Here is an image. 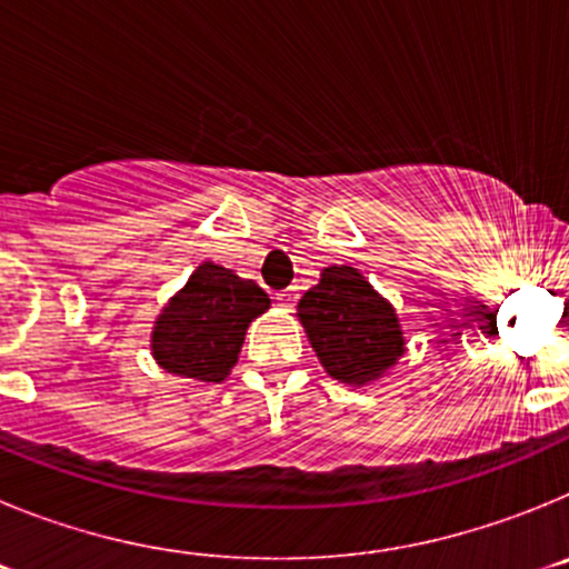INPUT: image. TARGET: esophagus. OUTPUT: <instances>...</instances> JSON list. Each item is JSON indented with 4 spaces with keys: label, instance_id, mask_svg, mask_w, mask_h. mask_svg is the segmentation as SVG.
Here are the masks:
<instances>
[{
    "label": "esophagus",
    "instance_id": "34e87169",
    "mask_svg": "<svg viewBox=\"0 0 569 569\" xmlns=\"http://www.w3.org/2000/svg\"><path fill=\"white\" fill-rule=\"evenodd\" d=\"M296 299H299V293H296V288H288V290H281V293H276V301H279L281 308H293Z\"/></svg>",
    "mask_w": 569,
    "mask_h": 569
}]
</instances>
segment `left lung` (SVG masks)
Segmentation results:
<instances>
[{
	"instance_id": "8db88e82",
	"label": "left lung",
	"mask_w": 569,
	"mask_h": 569,
	"mask_svg": "<svg viewBox=\"0 0 569 569\" xmlns=\"http://www.w3.org/2000/svg\"><path fill=\"white\" fill-rule=\"evenodd\" d=\"M299 321L321 367L341 385H370L405 353L399 316L356 268L330 264L299 299Z\"/></svg>"
}]
</instances>
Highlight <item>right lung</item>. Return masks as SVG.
Segmentation results:
<instances>
[{
	"label": "right lung",
	"mask_w": 569,
	"mask_h": 569,
	"mask_svg": "<svg viewBox=\"0 0 569 569\" xmlns=\"http://www.w3.org/2000/svg\"><path fill=\"white\" fill-rule=\"evenodd\" d=\"M268 308V293L256 281L204 261L156 319L150 333L156 365L184 379H228L250 321Z\"/></svg>",
	"instance_id": "obj_1"
}]
</instances>
